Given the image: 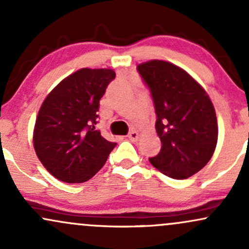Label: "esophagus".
<instances>
[{
  "instance_id": "esophagus-1",
  "label": "esophagus",
  "mask_w": 249,
  "mask_h": 249,
  "mask_svg": "<svg viewBox=\"0 0 249 249\" xmlns=\"http://www.w3.org/2000/svg\"><path fill=\"white\" fill-rule=\"evenodd\" d=\"M127 138L130 139L131 142H137V141H138V138H139V134H138V132H137V131H131V132L127 134Z\"/></svg>"
}]
</instances>
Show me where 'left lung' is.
<instances>
[{
  "label": "left lung",
  "mask_w": 249,
  "mask_h": 249,
  "mask_svg": "<svg viewBox=\"0 0 249 249\" xmlns=\"http://www.w3.org/2000/svg\"><path fill=\"white\" fill-rule=\"evenodd\" d=\"M150 88L160 152L150 162L173 179H186L212 158L218 142L215 110L205 89L173 63L152 59L137 67Z\"/></svg>",
  "instance_id": "obj_1"
}]
</instances>
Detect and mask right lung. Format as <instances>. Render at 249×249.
Listing matches in <instances>:
<instances>
[{
    "label": "right lung",
    "mask_w": 249,
    "mask_h": 249,
    "mask_svg": "<svg viewBox=\"0 0 249 249\" xmlns=\"http://www.w3.org/2000/svg\"><path fill=\"white\" fill-rule=\"evenodd\" d=\"M115 77L112 69L83 68L65 77L43 101L34 148L43 166L61 181H88L116 146L95 128L99 101Z\"/></svg>",
    "instance_id": "add662e5"
}]
</instances>
